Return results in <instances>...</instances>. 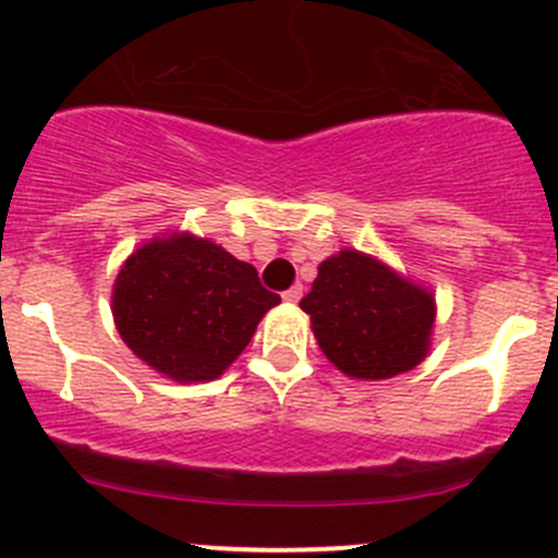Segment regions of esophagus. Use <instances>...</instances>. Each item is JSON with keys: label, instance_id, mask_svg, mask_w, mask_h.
<instances>
[{"label": "esophagus", "instance_id": "1", "mask_svg": "<svg viewBox=\"0 0 558 558\" xmlns=\"http://www.w3.org/2000/svg\"><path fill=\"white\" fill-rule=\"evenodd\" d=\"M286 302H300L302 300V286H291L289 291H283Z\"/></svg>", "mask_w": 558, "mask_h": 558}]
</instances>
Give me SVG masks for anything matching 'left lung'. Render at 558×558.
Returning a JSON list of instances; mask_svg holds the SVG:
<instances>
[{
  "mask_svg": "<svg viewBox=\"0 0 558 558\" xmlns=\"http://www.w3.org/2000/svg\"><path fill=\"white\" fill-rule=\"evenodd\" d=\"M300 307L311 315L324 356L364 380L413 369L435 326L432 294L359 251L326 258Z\"/></svg>",
  "mask_w": 558,
  "mask_h": 558,
  "instance_id": "left-lung-1",
  "label": "left lung"
}]
</instances>
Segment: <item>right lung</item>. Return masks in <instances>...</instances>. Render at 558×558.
<instances>
[{"mask_svg":"<svg viewBox=\"0 0 558 558\" xmlns=\"http://www.w3.org/2000/svg\"><path fill=\"white\" fill-rule=\"evenodd\" d=\"M280 302L251 264L210 240L172 234L126 258L112 289L118 335L172 380H213Z\"/></svg>","mask_w":558,"mask_h":558,"instance_id":"right-lung-1","label":"right lung"}]
</instances>
